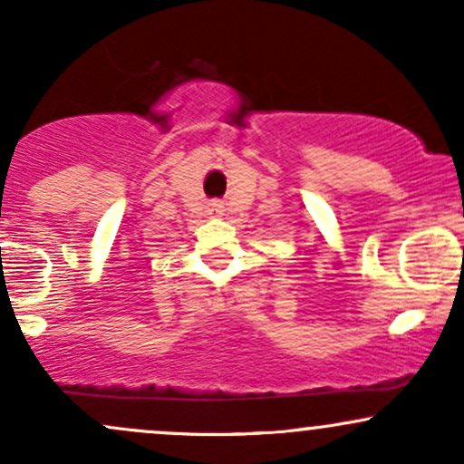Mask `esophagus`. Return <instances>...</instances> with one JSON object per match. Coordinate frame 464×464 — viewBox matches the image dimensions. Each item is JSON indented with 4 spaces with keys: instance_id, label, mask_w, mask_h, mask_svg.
I'll return each mask as SVG.
<instances>
[{
    "instance_id": "1",
    "label": "esophagus",
    "mask_w": 464,
    "mask_h": 464,
    "mask_svg": "<svg viewBox=\"0 0 464 464\" xmlns=\"http://www.w3.org/2000/svg\"><path fill=\"white\" fill-rule=\"evenodd\" d=\"M207 214H209L211 218H220L222 216V205H220V202H211L209 209H207Z\"/></svg>"
}]
</instances>
